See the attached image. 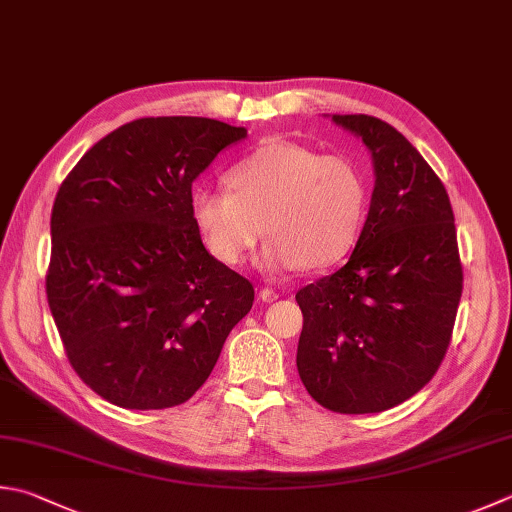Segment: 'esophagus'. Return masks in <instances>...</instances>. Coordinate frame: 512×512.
Segmentation results:
<instances>
[{
    "mask_svg": "<svg viewBox=\"0 0 512 512\" xmlns=\"http://www.w3.org/2000/svg\"><path fill=\"white\" fill-rule=\"evenodd\" d=\"M258 296H260V301H265V303H274L276 298H278V294L274 292V289H269V287H263V289H260Z\"/></svg>",
    "mask_w": 512,
    "mask_h": 512,
    "instance_id": "34e87169",
    "label": "esophagus"
}]
</instances>
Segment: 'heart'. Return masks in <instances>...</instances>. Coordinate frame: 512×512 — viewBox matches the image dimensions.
Returning a JSON list of instances; mask_svg holds the SVG:
<instances>
[{"mask_svg": "<svg viewBox=\"0 0 512 512\" xmlns=\"http://www.w3.org/2000/svg\"><path fill=\"white\" fill-rule=\"evenodd\" d=\"M227 180L231 191H191V218L220 263H243L265 231V272L321 269L350 254L361 236L368 180L350 158L269 142L236 162Z\"/></svg>", "mask_w": 512, "mask_h": 512, "instance_id": "heart-1", "label": "heart"}]
</instances>
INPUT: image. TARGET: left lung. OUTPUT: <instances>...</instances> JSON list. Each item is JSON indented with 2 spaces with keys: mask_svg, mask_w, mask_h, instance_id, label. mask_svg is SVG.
<instances>
[{
  "mask_svg": "<svg viewBox=\"0 0 512 512\" xmlns=\"http://www.w3.org/2000/svg\"><path fill=\"white\" fill-rule=\"evenodd\" d=\"M368 147L370 211L350 260L298 289L296 368L341 414L383 412L426 385L446 356L464 272L450 198L421 153L372 115H332Z\"/></svg>",
  "mask_w": 512,
  "mask_h": 512,
  "instance_id": "left-lung-1",
  "label": "left lung"
}]
</instances>
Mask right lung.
<instances>
[{
  "mask_svg": "<svg viewBox=\"0 0 512 512\" xmlns=\"http://www.w3.org/2000/svg\"><path fill=\"white\" fill-rule=\"evenodd\" d=\"M247 138L231 124L140 118L84 153L51 214L48 307L77 376L127 410L196 394L252 283L211 256L191 218V185Z\"/></svg>",
  "mask_w": 512,
  "mask_h": 512,
  "instance_id": "1",
  "label": "right lung"
}]
</instances>
